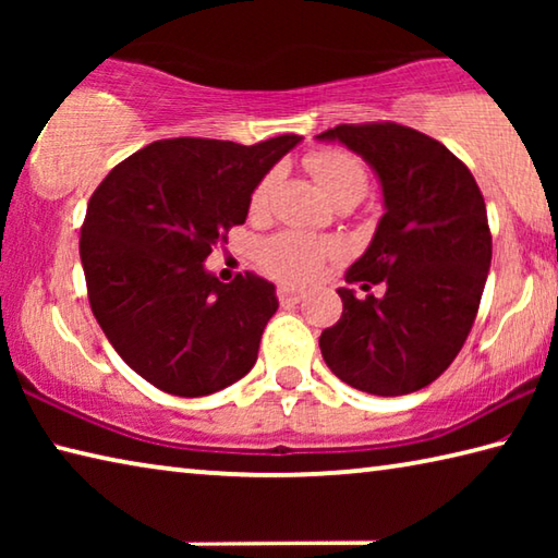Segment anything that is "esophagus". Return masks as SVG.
<instances>
[{
  "label": "esophagus",
  "mask_w": 558,
  "mask_h": 558,
  "mask_svg": "<svg viewBox=\"0 0 558 558\" xmlns=\"http://www.w3.org/2000/svg\"><path fill=\"white\" fill-rule=\"evenodd\" d=\"M305 290H300L295 286H278V300L280 302H300Z\"/></svg>",
  "instance_id": "34e87169"
}]
</instances>
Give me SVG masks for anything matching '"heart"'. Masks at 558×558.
<instances>
[{"mask_svg":"<svg viewBox=\"0 0 558 558\" xmlns=\"http://www.w3.org/2000/svg\"><path fill=\"white\" fill-rule=\"evenodd\" d=\"M305 165L313 172L317 186L332 204L337 202H359L366 194L369 177L356 157L342 149H319L313 153ZM276 174H266L251 192V211L258 214L268 206ZM329 243L315 239V235L282 231L270 235L258 248V266L270 272L272 278L300 282L313 278L323 260L329 256Z\"/></svg>","mask_w":558,"mask_h":558,"instance_id":"1","label":"heart"}]
</instances>
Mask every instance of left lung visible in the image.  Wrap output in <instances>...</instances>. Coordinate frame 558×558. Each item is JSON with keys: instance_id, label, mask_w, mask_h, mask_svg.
<instances>
[{"instance_id": "8db88e82", "label": "left lung", "mask_w": 558, "mask_h": 558, "mask_svg": "<svg viewBox=\"0 0 558 558\" xmlns=\"http://www.w3.org/2000/svg\"><path fill=\"white\" fill-rule=\"evenodd\" d=\"M339 140L379 174L376 233L339 288L342 317L319 337L329 369L374 396L413 393L436 381L465 344L493 260L483 192L446 145L399 122L337 125Z\"/></svg>"}]
</instances>
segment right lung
Listing matches in <instances>:
<instances>
[{
	"label": "right lung",
	"instance_id": "obj_1",
	"mask_svg": "<svg viewBox=\"0 0 558 558\" xmlns=\"http://www.w3.org/2000/svg\"><path fill=\"white\" fill-rule=\"evenodd\" d=\"M300 140H157L93 192L81 226L90 310L122 362L159 391L209 396L256 364L276 286L253 272L221 282L204 260Z\"/></svg>",
	"mask_w": 558,
	"mask_h": 558
}]
</instances>
